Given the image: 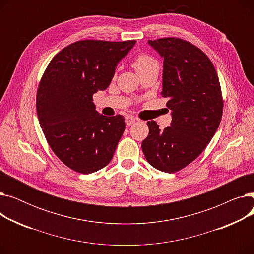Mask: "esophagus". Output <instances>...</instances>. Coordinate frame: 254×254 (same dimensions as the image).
<instances>
[{
  "label": "esophagus",
  "instance_id": "1",
  "mask_svg": "<svg viewBox=\"0 0 254 254\" xmlns=\"http://www.w3.org/2000/svg\"><path fill=\"white\" fill-rule=\"evenodd\" d=\"M136 120H137V118H135L134 116L127 115V116L126 117V124H127V126H131L132 124L136 123Z\"/></svg>",
  "mask_w": 254,
  "mask_h": 254
}]
</instances>
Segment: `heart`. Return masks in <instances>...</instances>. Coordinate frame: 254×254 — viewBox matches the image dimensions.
Listing matches in <instances>:
<instances>
[{
  "label": "heart",
  "mask_w": 254,
  "mask_h": 254,
  "mask_svg": "<svg viewBox=\"0 0 254 254\" xmlns=\"http://www.w3.org/2000/svg\"><path fill=\"white\" fill-rule=\"evenodd\" d=\"M132 65H134L137 73H140L142 71L153 68V66H158V64L153 57L145 52H141L135 58L134 62H132Z\"/></svg>",
  "instance_id": "1"
}]
</instances>
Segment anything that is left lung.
Instances as JSON below:
<instances>
[{
	"label": "left lung",
	"mask_w": 254,
	"mask_h": 254,
	"mask_svg": "<svg viewBox=\"0 0 254 254\" xmlns=\"http://www.w3.org/2000/svg\"><path fill=\"white\" fill-rule=\"evenodd\" d=\"M148 43L164 58L163 91L172 110L163 130L150 120L142 142L147 162L166 173L182 170L201 154L217 130L223 111L218 75L210 59L183 39L169 37Z\"/></svg>",
	"instance_id": "8db88e82"
}]
</instances>
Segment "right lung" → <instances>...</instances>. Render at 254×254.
<instances>
[{
  "mask_svg": "<svg viewBox=\"0 0 254 254\" xmlns=\"http://www.w3.org/2000/svg\"><path fill=\"white\" fill-rule=\"evenodd\" d=\"M135 43L77 41L53 57L40 80V126L52 151L75 172L90 174L111 162L126 128L125 117L99 114L92 96L109 86L118 62Z\"/></svg>",
  "mask_w": 254,
  "mask_h": 254,
  "instance_id": "right-lung-1",
  "label": "right lung"
}]
</instances>
